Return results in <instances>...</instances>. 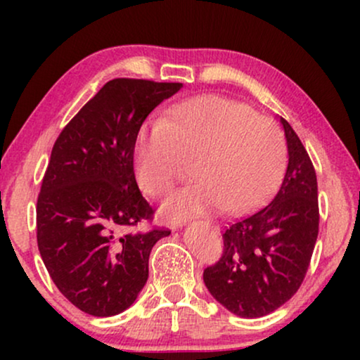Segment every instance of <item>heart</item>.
I'll return each instance as SVG.
<instances>
[{"label":"heart","mask_w":360,"mask_h":360,"mask_svg":"<svg viewBox=\"0 0 360 360\" xmlns=\"http://www.w3.org/2000/svg\"><path fill=\"white\" fill-rule=\"evenodd\" d=\"M186 160H195L198 180L172 195L165 213L180 218L223 208L238 214L272 193L287 164V144L277 122L250 106L201 96L176 108L165 122L142 127L134 149L137 184L149 196H165Z\"/></svg>","instance_id":"b5f03b06"}]
</instances>
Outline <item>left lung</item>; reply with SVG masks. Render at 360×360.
Masks as SVG:
<instances>
[{
  "label": "left lung",
  "instance_id": "left-lung-1",
  "mask_svg": "<svg viewBox=\"0 0 360 360\" xmlns=\"http://www.w3.org/2000/svg\"><path fill=\"white\" fill-rule=\"evenodd\" d=\"M288 167L272 201L238 218L223 234L219 260L205 269L210 293L240 318H260L302 287L319 229L313 162L283 117Z\"/></svg>",
  "mask_w": 360,
  "mask_h": 360
}]
</instances>
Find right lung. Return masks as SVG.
I'll return each mask as SVG.
<instances>
[{
	"label": "right lung",
	"instance_id": "1",
	"mask_svg": "<svg viewBox=\"0 0 360 360\" xmlns=\"http://www.w3.org/2000/svg\"><path fill=\"white\" fill-rule=\"evenodd\" d=\"M181 83L108 82L63 127L37 196V248L60 293L91 316L129 308L149 277V255L167 228L152 223L134 175L146 117Z\"/></svg>",
	"mask_w": 360,
	"mask_h": 360
}]
</instances>
